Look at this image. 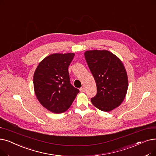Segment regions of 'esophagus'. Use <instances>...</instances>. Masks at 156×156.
Returning a JSON list of instances; mask_svg holds the SVG:
<instances>
[{
	"instance_id": "obj_1",
	"label": "esophagus",
	"mask_w": 156,
	"mask_h": 156,
	"mask_svg": "<svg viewBox=\"0 0 156 156\" xmlns=\"http://www.w3.org/2000/svg\"><path fill=\"white\" fill-rule=\"evenodd\" d=\"M80 92H85V90H86V89H85V87H81L80 89Z\"/></svg>"
}]
</instances>
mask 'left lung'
<instances>
[{"label": "left lung", "mask_w": 156, "mask_h": 156, "mask_svg": "<svg viewBox=\"0 0 156 156\" xmlns=\"http://www.w3.org/2000/svg\"><path fill=\"white\" fill-rule=\"evenodd\" d=\"M85 58L97 86L92 103L101 111L113 110L122 103L127 90V76L122 62L107 50L87 51Z\"/></svg>", "instance_id": "left-lung-1"}]
</instances>
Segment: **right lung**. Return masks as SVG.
<instances>
[{
    "mask_svg": "<svg viewBox=\"0 0 156 156\" xmlns=\"http://www.w3.org/2000/svg\"><path fill=\"white\" fill-rule=\"evenodd\" d=\"M74 53H54L41 62L34 74L38 101L47 110L61 113L69 109L79 90L70 83L68 67Z\"/></svg>",
    "mask_w": 156,
    "mask_h": 156,
    "instance_id": "right-lung-1",
    "label": "right lung"
}]
</instances>
